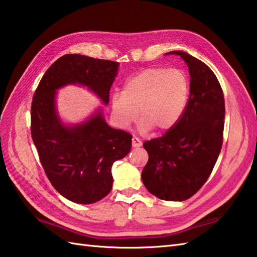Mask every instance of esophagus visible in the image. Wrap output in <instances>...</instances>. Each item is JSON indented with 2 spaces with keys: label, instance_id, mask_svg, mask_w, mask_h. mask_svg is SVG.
I'll use <instances>...</instances> for the list:
<instances>
[{
  "label": "esophagus",
  "instance_id": "esophagus-1",
  "mask_svg": "<svg viewBox=\"0 0 257 257\" xmlns=\"http://www.w3.org/2000/svg\"><path fill=\"white\" fill-rule=\"evenodd\" d=\"M141 145H142V141H141L139 138H136V136H133V139H132L133 148H140Z\"/></svg>",
  "mask_w": 257,
  "mask_h": 257
}]
</instances>
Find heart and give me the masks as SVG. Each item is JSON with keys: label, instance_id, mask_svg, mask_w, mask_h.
Instances as JSON below:
<instances>
[{"label": "heart", "instance_id": "heart-1", "mask_svg": "<svg viewBox=\"0 0 257 257\" xmlns=\"http://www.w3.org/2000/svg\"><path fill=\"white\" fill-rule=\"evenodd\" d=\"M190 98V80L180 69L151 67L131 77L122 93L112 96V113L121 127L140 117L143 131L155 127L160 132L180 122Z\"/></svg>", "mask_w": 257, "mask_h": 257}]
</instances>
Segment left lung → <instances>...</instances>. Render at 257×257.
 <instances>
[{"label": "left lung", "mask_w": 257, "mask_h": 257, "mask_svg": "<svg viewBox=\"0 0 257 257\" xmlns=\"http://www.w3.org/2000/svg\"><path fill=\"white\" fill-rule=\"evenodd\" d=\"M188 66L190 98L174 127L143 144L149 161L142 181L151 194L165 201H185L211 175L223 144L225 104L222 87L209 67L182 51Z\"/></svg>", "instance_id": "obj_1"}]
</instances>
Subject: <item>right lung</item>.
I'll list each match as a JSON object with an SVG mask.
<instances>
[{
  "instance_id": "add662e5",
  "label": "right lung",
  "mask_w": 257,
  "mask_h": 257,
  "mask_svg": "<svg viewBox=\"0 0 257 257\" xmlns=\"http://www.w3.org/2000/svg\"><path fill=\"white\" fill-rule=\"evenodd\" d=\"M118 63L65 54L41 78L31 107V134L51 184L67 200L92 204L112 190V165L128 154L132 135L109 126L98 108L86 121L65 125L55 106L56 91L86 86L107 105Z\"/></svg>"
}]
</instances>
